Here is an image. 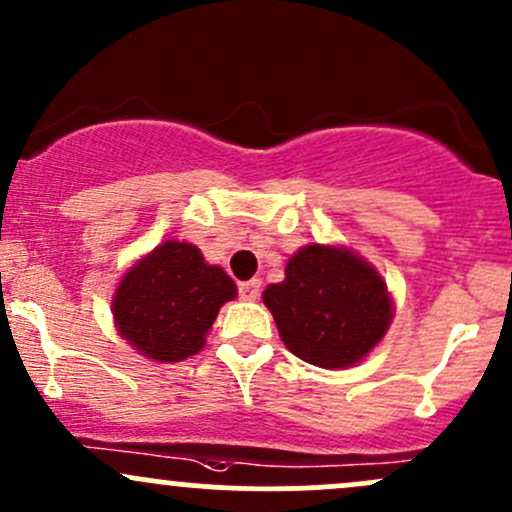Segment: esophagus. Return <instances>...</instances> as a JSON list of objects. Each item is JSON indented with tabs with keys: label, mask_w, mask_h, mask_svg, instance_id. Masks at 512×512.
<instances>
[{
	"label": "esophagus",
	"mask_w": 512,
	"mask_h": 512,
	"mask_svg": "<svg viewBox=\"0 0 512 512\" xmlns=\"http://www.w3.org/2000/svg\"><path fill=\"white\" fill-rule=\"evenodd\" d=\"M239 295L241 300H256L258 295H261V280L254 278V280H246V283L239 285Z\"/></svg>",
	"instance_id": "obj_1"
}]
</instances>
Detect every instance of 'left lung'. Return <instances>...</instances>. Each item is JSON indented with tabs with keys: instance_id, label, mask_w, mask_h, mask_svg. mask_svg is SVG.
<instances>
[{
	"instance_id": "obj_1",
	"label": "left lung",
	"mask_w": 512,
	"mask_h": 512,
	"mask_svg": "<svg viewBox=\"0 0 512 512\" xmlns=\"http://www.w3.org/2000/svg\"><path fill=\"white\" fill-rule=\"evenodd\" d=\"M283 344L320 368H346L383 339L393 320L386 280L344 246L307 244L263 290Z\"/></svg>"
}]
</instances>
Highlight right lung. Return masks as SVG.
<instances>
[{"instance_id":"add662e5","label":"right lung","mask_w":512,"mask_h":512,"mask_svg":"<svg viewBox=\"0 0 512 512\" xmlns=\"http://www.w3.org/2000/svg\"><path fill=\"white\" fill-rule=\"evenodd\" d=\"M236 298L234 280L188 241H163L124 273L112 300L117 332L139 354L161 364L195 356Z\"/></svg>"}]
</instances>
